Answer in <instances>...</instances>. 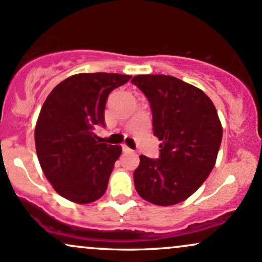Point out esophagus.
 <instances>
[{
    "label": "esophagus",
    "mask_w": 262,
    "mask_h": 262,
    "mask_svg": "<svg viewBox=\"0 0 262 262\" xmlns=\"http://www.w3.org/2000/svg\"><path fill=\"white\" fill-rule=\"evenodd\" d=\"M122 149H123V151H124V152H132V151H133V150L129 148V146L125 145V144H124V145H122Z\"/></svg>",
    "instance_id": "34e87169"
}]
</instances>
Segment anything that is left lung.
Returning a JSON list of instances; mask_svg holds the SVG:
<instances>
[{"mask_svg":"<svg viewBox=\"0 0 262 262\" xmlns=\"http://www.w3.org/2000/svg\"><path fill=\"white\" fill-rule=\"evenodd\" d=\"M148 98L159 159L140 155L135 189L156 206H172L193 194L214 167L223 137L214 104L202 90L167 75L132 79Z\"/></svg>","mask_w":262,"mask_h":262,"instance_id":"left-lung-1","label":"left lung"}]
</instances>
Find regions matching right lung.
I'll list each match as a JSON object with an SVG mask.
<instances>
[{
	"label": "right lung",
	"mask_w": 262,
	"mask_h": 262,
	"mask_svg": "<svg viewBox=\"0 0 262 262\" xmlns=\"http://www.w3.org/2000/svg\"><path fill=\"white\" fill-rule=\"evenodd\" d=\"M130 77L77 74L54 87L45 100L35 125V149L45 177L66 200L91 203L106 192L122 148L97 141L93 129L104 127L108 95Z\"/></svg>",
	"instance_id": "1"
}]
</instances>
